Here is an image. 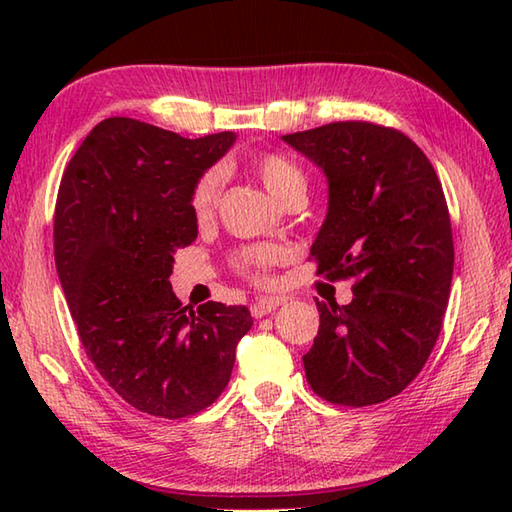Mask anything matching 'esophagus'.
<instances>
[{
	"instance_id": "esophagus-1",
	"label": "esophagus",
	"mask_w": 512,
	"mask_h": 512,
	"mask_svg": "<svg viewBox=\"0 0 512 512\" xmlns=\"http://www.w3.org/2000/svg\"><path fill=\"white\" fill-rule=\"evenodd\" d=\"M284 301L286 299H281V297H262V299L250 303V314H253L255 319H262V317H266V314L275 312Z\"/></svg>"
}]
</instances>
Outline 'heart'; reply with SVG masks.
I'll use <instances>...</instances> for the list:
<instances>
[{
    "label": "heart",
    "instance_id": "heart-1",
    "mask_svg": "<svg viewBox=\"0 0 512 512\" xmlns=\"http://www.w3.org/2000/svg\"><path fill=\"white\" fill-rule=\"evenodd\" d=\"M250 167H253V171L270 191V195H275V198L284 204L292 198H303V195H306V173H303L297 162L290 160L288 156L277 154V151H262V154H255L250 158ZM222 189V167H211L200 173L189 191V209L195 217V222L206 224L213 220L217 204H220L222 198ZM281 259H284V250L279 246L259 244L235 250L231 262L239 275L255 281V284H262V281L268 279L270 268L277 266Z\"/></svg>",
    "mask_w": 512,
    "mask_h": 512
}]
</instances>
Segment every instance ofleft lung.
Listing matches in <instances>:
<instances>
[{
  "instance_id": "obj_1",
  "label": "left lung",
  "mask_w": 512,
  "mask_h": 512,
  "mask_svg": "<svg viewBox=\"0 0 512 512\" xmlns=\"http://www.w3.org/2000/svg\"><path fill=\"white\" fill-rule=\"evenodd\" d=\"M284 140L328 178L317 275L354 279L347 306L317 301L306 378L332 405H378L420 374L447 312L453 233L440 178L394 127L343 121Z\"/></svg>"
}]
</instances>
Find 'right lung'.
<instances>
[{
	"instance_id": "add662e5",
	"label": "right lung",
	"mask_w": 512,
	"mask_h": 512,
	"mask_svg": "<svg viewBox=\"0 0 512 512\" xmlns=\"http://www.w3.org/2000/svg\"><path fill=\"white\" fill-rule=\"evenodd\" d=\"M235 143L182 138L112 116L85 136L54 206V262L85 354L138 411L187 418L222 394L246 306L193 310L173 295V255L198 237L189 191Z\"/></svg>"
}]
</instances>
